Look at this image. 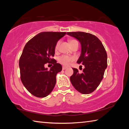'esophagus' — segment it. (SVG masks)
Here are the masks:
<instances>
[{"mask_svg": "<svg viewBox=\"0 0 129 129\" xmlns=\"http://www.w3.org/2000/svg\"><path fill=\"white\" fill-rule=\"evenodd\" d=\"M67 68V67H62V70H65Z\"/></svg>", "mask_w": 129, "mask_h": 129, "instance_id": "obj_1", "label": "esophagus"}]
</instances>
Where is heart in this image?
Returning <instances> with one entry per match:
<instances>
[{"mask_svg": "<svg viewBox=\"0 0 129 129\" xmlns=\"http://www.w3.org/2000/svg\"><path fill=\"white\" fill-rule=\"evenodd\" d=\"M74 41H75V40H71L70 41V44H71L72 43L74 42ZM59 44H60L59 41L57 43V44L55 47L56 50L58 49V46H59ZM73 60H74L73 57L69 56H67V55L61 56V57H60L59 58H58V61H59V62L61 63V64H62V65H65V66H68V65L70 64V63Z\"/></svg>", "mask_w": 129, "mask_h": 129, "instance_id": "heart-1", "label": "heart"}]
</instances>
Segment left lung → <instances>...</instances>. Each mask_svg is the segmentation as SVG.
<instances>
[{"instance_id": "left-lung-1", "label": "left lung", "mask_w": 129, "mask_h": 129, "mask_svg": "<svg viewBox=\"0 0 129 129\" xmlns=\"http://www.w3.org/2000/svg\"><path fill=\"white\" fill-rule=\"evenodd\" d=\"M68 35L79 41L81 51L77 62L84 65L82 73L73 68V74L70 80L76 90L84 94L92 93L103 79L107 68V53L99 38L83 32H67Z\"/></svg>"}]
</instances>
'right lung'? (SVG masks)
Returning a JSON list of instances; mask_svg holds the SVG:
<instances>
[{"instance_id":"1","label":"right lung","mask_w":129,"mask_h":129,"mask_svg":"<svg viewBox=\"0 0 129 129\" xmlns=\"http://www.w3.org/2000/svg\"><path fill=\"white\" fill-rule=\"evenodd\" d=\"M65 34L66 32H40L24 48L19 60L20 78L27 90L35 97H47L55 86L56 75L61 71L62 66L51 57L55 53L57 41ZM51 62L53 66L48 71L44 65Z\"/></svg>"}]
</instances>
